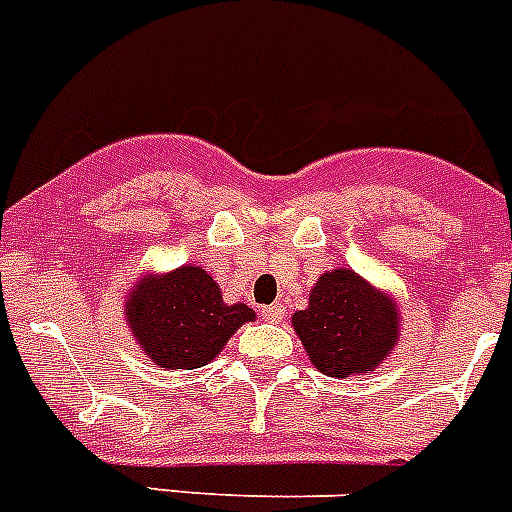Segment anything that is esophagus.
Instances as JSON below:
<instances>
[{"label": "esophagus", "instance_id": "esophagus-1", "mask_svg": "<svg viewBox=\"0 0 512 512\" xmlns=\"http://www.w3.org/2000/svg\"><path fill=\"white\" fill-rule=\"evenodd\" d=\"M261 318L269 320V323H282V320H284V307L282 305L261 307Z\"/></svg>", "mask_w": 512, "mask_h": 512}]
</instances>
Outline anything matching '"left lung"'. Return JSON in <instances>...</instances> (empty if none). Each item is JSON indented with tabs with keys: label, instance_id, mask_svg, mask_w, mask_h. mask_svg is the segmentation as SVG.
I'll return each mask as SVG.
<instances>
[{
	"label": "left lung",
	"instance_id": "obj_1",
	"mask_svg": "<svg viewBox=\"0 0 512 512\" xmlns=\"http://www.w3.org/2000/svg\"><path fill=\"white\" fill-rule=\"evenodd\" d=\"M312 366L328 377L369 374L382 364L400 336V312L390 297L351 269L318 279L310 305L292 315Z\"/></svg>",
	"mask_w": 512,
	"mask_h": 512
}]
</instances>
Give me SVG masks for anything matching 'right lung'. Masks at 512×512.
Returning <instances> with one entry per match:
<instances>
[{"instance_id": "add662e5", "label": "right lung", "mask_w": 512, "mask_h": 512, "mask_svg": "<svg viewBox=\"0 0 512 512\" xmlns=\"http://www.w3.org/2000/svg\"><path fill=\"white\" fill-rule=\"evenodd\" d=\"M125 318L153 364L197 369L210 364L256 312L243 302H223L215 279L187 264L161 277H140L128 292Z\"/></svg>"}]
</instances>
